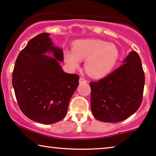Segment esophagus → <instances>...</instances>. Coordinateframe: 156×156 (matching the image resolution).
<instances>
[{"label":"esophagus","instance_id":"obj_1","mask_svg":"<svg viewBox=\"0 0 156 156\" xmlns=\"http://www.w3.org/2000/svg\"><path fill=\"white\" fill-rule=\"evenodd\" d=\"M79 83H87V80L81 77V78H80V79H79Z\"/></svg>","mask_w":156,"mask_h":156}]
</instances>
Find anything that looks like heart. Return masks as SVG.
Segmentation results:
<instances>
[{
  "instance_id": "1",
  "label": "heart",
  "mask_w": 156,
  "mask_h": 156,
  "mask_svg": "<svg viewBox=\"0 0 156 156\" xmlns=\"http://www.w3.org/2000/svg\"><path fill=\"white\" fill-rule=\"evenodd\" d=\"M118 51L115 45L101 40L76 41L73 51H66L65 61L71 68L79 66L80 61L86 60L85 69L92 77L104 76L111 71L117 61Z\"/></svg>"
}]
</instances>
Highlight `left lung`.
I'll return each mask as SVG.
<instances>
[{
  "mask_svg": "<svg viewBox=\"0 0 156 156\" xmlns=\"http://www.w3.org/2000/svg\"><path fill=\"white\" fill-rule=\"evenodd\" d=\"M123 63L102 79L90 83L91 110L97 120L117 123L130 117L140 106L145 75L140 56L132 51Z\"/></svg>",
  "mask_w": 156,
  "mask_h": 156,
  "instance_id": "obj_1",
  "label": "left lung"
}]
</instances>
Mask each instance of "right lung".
<instances>
[{
  "label": "right lung",
  "instance_id": "1",
  "mask_svg": "<svg viewBox=\"0 0 156 156\" xmlns=\"http://www.w3.org/2000/svg\"><path fill=\"white\" fill-rule=\"evenodd\" d=\"M48 36L49 33H40L28 41L18 54L12 76L20 111L43 124L55 123L65 117L79 83L78 75L62 69L58 61H63V52L53 46ZM47 51H52L55 58L45 56Z\"/></svg>",
  "mask_w": 156,
  "mask_h": 156
}]
</instances>
